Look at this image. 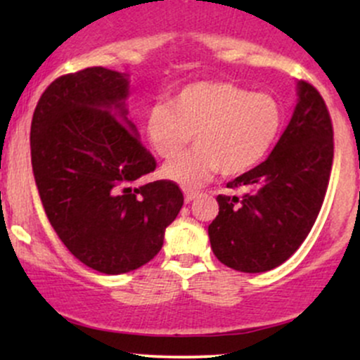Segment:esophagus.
I'll list each match as a JSON object with an SVG mask.
<instances>
[{
  "instance_id": "esophagus-1",
  "label": "esophagus",
  "mask_w": 360,
  "mask_h": 360,
  "mask_svg": "<svg viewBox=\"0 0 360 360\" xmlns=\"http://www.w3.org/2000/svg\"><path fill=\"white\" fill-rule=\"evenodd\" d=\"M198 196H200V193H198V191H191V189H186V191H184L186 203H189V201H193L194 198H198Z\"/></svg>"
}]
</instances>
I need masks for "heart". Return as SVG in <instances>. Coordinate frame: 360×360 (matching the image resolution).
<instances>
[{
    "instance_id": "obj_1",
    "label": "heart",
    "mask_w": 360,
    "mask_h": 360,
    "mask_svg": "<svg viewBox=\"0 0 360 360\" xmlns=\"http://www.w3.org/2000/svg\"><path fill=\"white\" fill-rule=\"evenodd\" d=\"M283 111L267 93H249L226 81L184 86L171 105L148 110L146 134L162 159H174L196 135L198 147L164 167V176L196 188L214 172L235 177L264 160L278 140Z\"/></svg>"
}]
</instances>
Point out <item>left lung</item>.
Segmentation results:
<instances>
[{
    "label": "left lung",
    "instance_id": "8db88e82",
    "mask_svg": "<svg viewBox=\"0 0 360 360\" xmlns=\"http://www.w3.org/2000/svg\"><path fill=\"white\" fill-rule=\"evenodd\" d=\"M298 105L271 155L226 183L208 226L213 254L240 272H266L298 250L323 205L333 162V127L323 98L298 82Z\"/></svg>",
    "mask_w": 360,
    "mask_h": 360
}]
</instances>
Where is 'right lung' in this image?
I'll list each match as a JSON object with an SVG mask.
<instances>
[{
  "mask_svg": "<svg viewBox=\"0 0 360 360\" xmlns=\"http://www.w3.org/2000/svg\"><path fill=\"white\" fill-rule=\"evenodd\" d=\"M127 74H64L42 93L30 128L45 214L74 257L103 274L154 259L184 203L174 181L131 186L157 162L127 118Z\"/></svg>",
  "mask_w": 360,
  "mask_h": 360,
  "instance_id": "right-lung-1",
  "label": "right lung"
}]
</instances>
